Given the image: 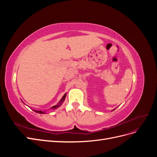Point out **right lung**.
I'll return each mask as SVG.
<instances>
[{
    "instance_id": "1",
    "label": "right lung",
    "mask_w": 157,
    "mask_h": 157,
    "mask_svg": "<svg viewBox=\"0 0 157 157\" xmlns=\"http://www.w3.org/2000/svg\"><path fill=\"white\" fill-rule=\"evenodd\" d=\"M65 97H66V94H65V95H64V96H63V98H61V100L59 101V103H58V104H57L56 105H54V106L52 107L51 109H58L59 107H60L61 104H62V103H63V102L64 101L65 99ZM33 111H35L36 113H40V114H43V113H45L44 111H35V110H33Z\"/></svg>"
}]
</instances>
